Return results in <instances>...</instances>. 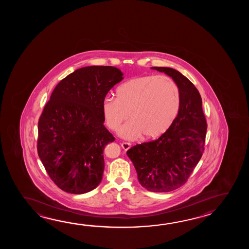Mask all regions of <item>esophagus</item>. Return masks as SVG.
<instances>
[{
  "instance_id": "1",
  "label": "esophagus",
  "mask_w": 249,
  "mask_h": 249,
  "mask_svg": "<svg viewBox=\"0 0 249 249\" xmlns=\"http://www.w3.org/2000/svg\"><path fill=\"white\" fill-rule=\"evenodd\" d=\"M121 146H122V148L124 149V150H127V149H129V148H131V146H132V144L130 142H123L121 144Z\"/></svg>"
}]
</instances>
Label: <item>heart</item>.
I'll return each mask as SVG.
<instances>
[{
  "mask_svg": "<svg viewBox=\"0 0 249 249\" xmlns=\"http://www.w3.org/2000/svg\"><path fill=\"white\" fill-rule=\"evenodd\" d=\"M178 85L167 75L146 74L128 80L117 90V98L106 96L101 104L107 125L116 130L128 116L132 119L118 131L135 140L142 134L158 137L168 131L180 110Z\"/></svg>",
  "mask_w": 249,
  "mask_h": 249,
  "instance_id": "b5f03b06",
  "label": "heart"
}]
</instances>
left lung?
I'll use <instances>...</instances> for the list:
<instances>
[{"mask_svg": "<svg viewBox=\"0 0 249 249\" xmlns=\"http://www.w3.org/2000/svg\"><path fill=\"white\" fill-rule=\"evenodd\" d=\"M169 75L178 85L180 110L168 131L158 140L137 144L127 150L144 189L169 192L189 179L204 152L207 124L202 99L195 85L179 71L153 67Z\"/></svg>", "mask_w": 249, "mask_h": 249, "instance_id": "left-lung-1", "label": "left lung"}]
</instances>
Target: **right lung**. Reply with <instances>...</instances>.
Wrapping results in <instances>:
<instances>
[{
  "label": "right lung",
  "mask_w": 249,
  "mask_h": 249,
  "mask_svg": "<svg viewBox=\"0 0 249 249\" xmlns=\"http://www.w3.org/2000/svg\"><path fill=\"white\" fill-rule=\"evenodd\" d=\"M120 69L90 66L58 83L38 122L37 152L53 182L84 194L101 183L103 151L115 138L103 123L102 101L122 81Z\"/></svg>",
  "instance_id": "obj_1"
}]
</instances>
